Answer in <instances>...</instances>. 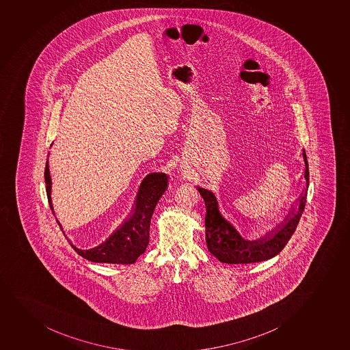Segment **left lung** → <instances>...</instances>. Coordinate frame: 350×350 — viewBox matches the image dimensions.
Masks as SVG:
<instances>
[{"label": "left lung", "mask_w": 350, "mask_h": 350, "mask_svg": "<svg viewBox=\"0 0 350 350\" xmlns=\"http://www.w3.org/2000/svg\"><path fill=\"white\" fill-rule=\"evenodd\" d=\"M302 155L306 163L304 178L306 180V188L298 197L296 204L297 207L295 208L294 205H291V211L284 220L280 222V225H276L272 230L266 232L265 235L261 236L260 239L254 241L243 239L237 229L221 214L219 202L213 192L207 189L198 188L199 193L202 195L206 205L205 227L207 249L214 257L226 264H251L271 259L280 254V251H282L294 234L306 207L309 185V166L304 150Z\"/></svg>", "instance_id": "left-lung-1"}]
</instances>
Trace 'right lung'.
<instances>
[{
  "label": "right lung",
  "mask_w": 350,
  "mask_h": 350,
  "mask_svg": "<svg viewBox=\"0 0 350 350\" xmlns=\"http://www.w3.org/2000/svg\"><path fill=\"white\" fill-rule=\"evenodd\" d=\"M44 182L49 207L54 213L51 197L52 178L49 173L48 160L44 168ZM167 183L168 176L166 174H148L140 183L133 212L103 243L89 250H81L69 241L71 247H74L79 256L93 262H108L122 265L133 264L137 258L143 254L148 247L152 214L154 212L159 199L161 198L163 192L166 191ZM57 224L59 227H62L59 221Z\"/></svg>",
  "instance_id": "right-lung-1"
}]
</instances>
